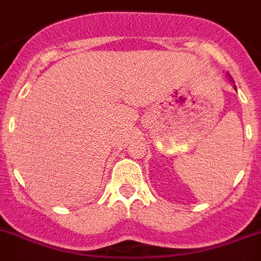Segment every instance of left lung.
I'll return each instance as SVG.
<instances>
[{"label": "left lung", "instance_id": "1", "mask_svg": "<svg viewBox=\"0 0 261 261\" xmlns=\"http://www.w3.org/2000/svg\"><path fill=\"white\" fill-rule=\"evenodd\" d=\"M235 89H237V88H235Z\"/></svg>", "mask_w": 261, "mask_h": 261}]
</instances>
